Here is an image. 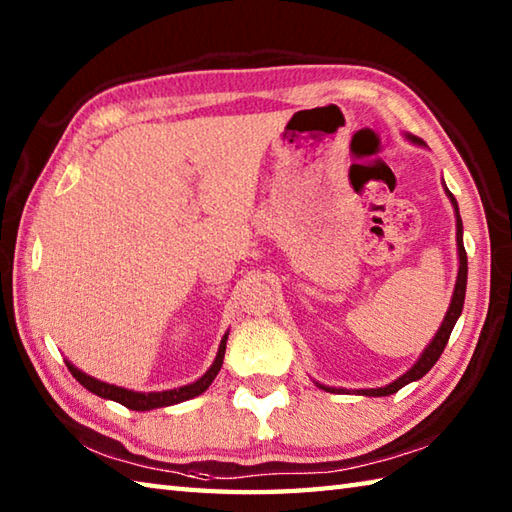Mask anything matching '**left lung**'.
I'll use <instances>...</instances> for the list:
<instances>
[{
	"label": "left lung",
	"instance_id": "left-lung-1",
	"mask_svg": "<svg viewBox=\"0 0 512 512\" xmlns=\"http://www.w3.org/2000/svg\"><path fill=\"white\" fill-rule=\"evenodd\" d=\"M405 138L409 140V143L413 145H424L422 140L418 136L413 134H405ZM444 187V193H447V198L451 200V206L455 211V242H458V277H455V288H453V295H451V303H449V310L447 314H444V319L440 323V328L436 332V336L429 341V345L424 347L422 354L418 356V361L413 363L405 374L398 376L396 380H391L389 385H383V387H376V389H345V387H330V385H323V383H317V387L330 391V394H356V396H389V394H396L398 389H402L405 385L413 383V380H420L424 374L429 372V369L438 363L440 354L444 352V347H447L449 343V336L453 332V325L458 323L460 314H462V308H464V295H466V275H469V264H466V250H464V239H462V217H460V209H458V202H455L453 193L447 189V184L442 182Z\"/></svg>",
	"mask_w": 512,
	"mask_h": 512
}]
</instances>
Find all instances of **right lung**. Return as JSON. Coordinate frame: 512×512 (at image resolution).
Returning <instances> with one entry per match:
<instances>
[{
	"mask_svg": "<svg viewBox=\"0 0 512 512\" xmlns=\"http://www.w3.org/2000/svg\"><path fill=\"white\" fill-rule=\"evenodd\" d=\"M226 341H228V332L222 336L220 341V350L215 354V361L213 365L206 369L204 376H200L195 383L191 385H182L176 389H165V391H134V389H125V387H118V385H110L105 383V380L94 378L90 374L81 372L79 367L72 365L68 358H65V365L72 372V376L79 380V383L92 391V394L101 396L105 400H114V402H121L123 407L127 409H134V411H149V409H158V407H171V405H178V402H184L189 398H195L204 394L209 385L215 380L217 372H220L222 361H224V352H226Z\"/></svg>",
	"mask_w": 512,
	"mask_h": 512,
	"instance_id": "1",
	"label": "right lung"
}]
</instances>
